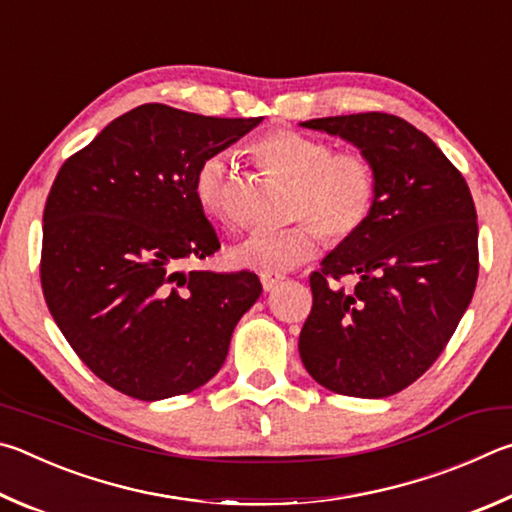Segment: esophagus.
<instances>
[{
  "instance_id": "obj_1",
  "label": "esophagus",
  "mask_w": 512,
  "mask_h": 512,
  "mask_svg": "<svg viewBox=\"0 0 512 512\" xmlns=\"http://www.w3.org/2000/svg\"><path fill=\"white\" fill-rule=\"evenodd\" d=\"M283 281L281 274H261V283H263V290L270 292L274 290L276 285H279Z\"/></svg>"
}]
</instances>
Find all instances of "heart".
I'll use <instances>...</instances> for the list:
<instances>
[{"label":"heart","instance_id":"b5f03b06","mask_svg":"<svg viewBox=\"0 0 512 512\" xmlns=\"http://www.w3.org/2000/svg\"><path fill=\"white\" fill-rule=\"evenodd\" d=\"M254 157L294 184L290 218L283 231H254L231 251L233 263L263 274H279L315 256L319 236L328 242L351 238L369 218L375 200V170L357 150L297 130H274L254 143ZM202 209L220 222H233V175L224 155L204 161L195 175Z\"/></svg>","mask_w":512,"mask_h":512}]
</instances>
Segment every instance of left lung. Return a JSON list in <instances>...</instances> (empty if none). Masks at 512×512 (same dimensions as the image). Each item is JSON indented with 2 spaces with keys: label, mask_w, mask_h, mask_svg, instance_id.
Listing matches in <instances>:
<instances>
[{
  "label": "left lung",
  "mask_w": 512,
  "mask_h": 512,
  "mask_svg": "<svg viewBox=\"0 0 512 512\" xmlns=\"http://www.w3.org/2000/svg\"><path fill=\"white\" fill-rule=\"evenodd\" d=\"M301 125L355 143L375 170L369 218L310 274L301 362L333 393L387 398L436 362L470 306L477 209L459 168L400 116L364 112ZM346 275L353 289L341 283Z\"/></svg>",
  "instance_id": "8db88e82"
}]
</instances>
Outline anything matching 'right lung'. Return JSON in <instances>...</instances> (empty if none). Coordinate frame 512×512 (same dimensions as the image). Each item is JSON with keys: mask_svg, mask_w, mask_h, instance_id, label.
<instances>
[{"mask_svg": "<svg viewBox=\"0 0 512 512\" xmlns=\"http://www.w3.org/2000/svg\"><path fill=\"white\" fill-rule=\"evenodd\" d=\"M146 103L71 155L44 204L40 281L74 353L137 400L191 393L261 297L254 272H182L220 249L195 195L206 159L256 128Z\"/></svg>", "mask_w": 512, "mask_h": 512, "instance_id": "1", "label": "right lung"}]
</instances>
